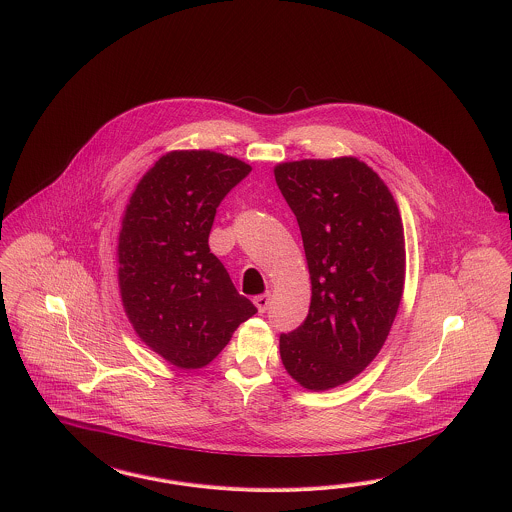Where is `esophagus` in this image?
I'll list each match as a JSON object with an SVG mask.
<instances>
[{
	"instance_id": "1",
	"label": "esophagus",
	"mask_w": 512,
	"mask_h": 512,
	"mask_svg": "<svg viewBox=\"0 0 512 512\" xmlns=\"http://www.w3.org/2000/svg\"><path fill=\"white\" fill-rule=\"evenodd\" d=\"M269 297H271L269 294L254 297V305H256V309H258L260 313L267 311V307H269Z\"/></svg>"
}]
</instances>
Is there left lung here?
I'll list each match as a JSON object with an SVG mask.
<instances>
[{
    "mask_svg": "<svg viewBox=\"0 0 512 512\" xmlns=\"http://www.w3.org/2000/svg\"><path fill=\"white\" fill-rule=\"evenodd\" d=\"M311 275L305 322L281 335V360L307 390H330L375 360L405 284V235L392 192L358 158L275 165Z\"/></svg>",
    "mask_w": 512,
    "mask_h": 512,
    "instance_id": "1",
    "label": "left lung"
}]
</instances>
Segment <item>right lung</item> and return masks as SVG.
Segmentation results:
<instances>
[{"label":"right lung","mask_w":512,"mask_h":512,"mask_svg":"<svg viewBox=\"0 0 512 512\" xmlns=\"http://www.w3.org/2000/svg\"><path fill=\"white\" fill-rule=\"evenodd\" d=\"M250 165L173 150L135 186L118 235V286L141 341L179 369L213 362L258 309L209 248L216 207Z\"/></svg>","instance_id":"obj_1"}]
</instances>
